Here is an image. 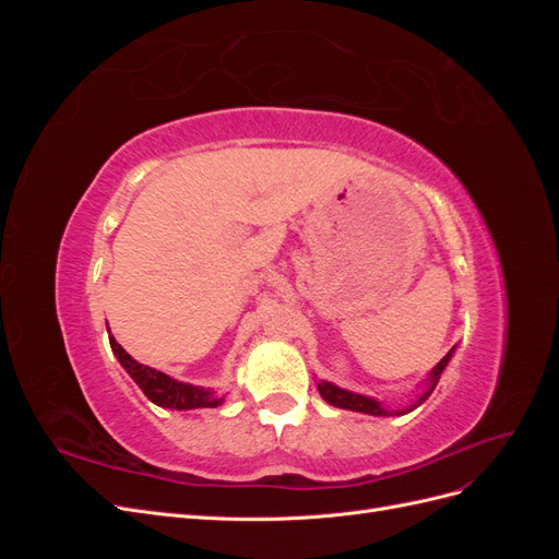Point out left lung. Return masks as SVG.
<instances>
[{
  "instance_id": "1",
  "label": "left lung",
  "mask_w": 559,
  "mask_h": 559,
  "mask_svg": "<svg viewBox=\"0 0 559 559\" xmlns=\"http://www.w3.org/2000/svg\"><path fill=\"white\" fill-rule=\"evenodd\" d=\"M452 352H454V347L445 354V357L438 361L436 366H433V370L429 373V378H427V389H425V394H421L413 405H408V408H403V411H384L382 405L376 401V399H368V396H361V394H354V392H347V389H341V386H335V384H331V382H326V380H321V382H317V389H319V394H321V399H324L326 403H331V405H335V408H345V411H357V413H366V415H378V417H386V415H405V413H411V411H415L417 405H421L425 403L429 396H431V392L436 389V384H438V380H441V373L445 370V366H448V361L452 359Z\"/></svg>"
}]
</instances>
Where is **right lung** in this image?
<instances>
[{"label": "right lung", "instance_id": "add662e5", "mask_svg": "<svg viewBox=\"0 0 559 559\" xmlns=\"http://www.w3.org/2000/svg\"><path fill=\"white\" fill-rule=\"evenodd\" d=\"M109 333V326H107ZM111 352L121 366L128 370V376L138 382V386L146 394L148 401H154L160 408H175V411H193V408H216L224 403V396H216L205 386L177 382L175 378L160 373V370L134 361L130 354L116 343V337L109 335Z\"/></svg>", "mask_w": 559, "mask_h": 559}]
</instances>
